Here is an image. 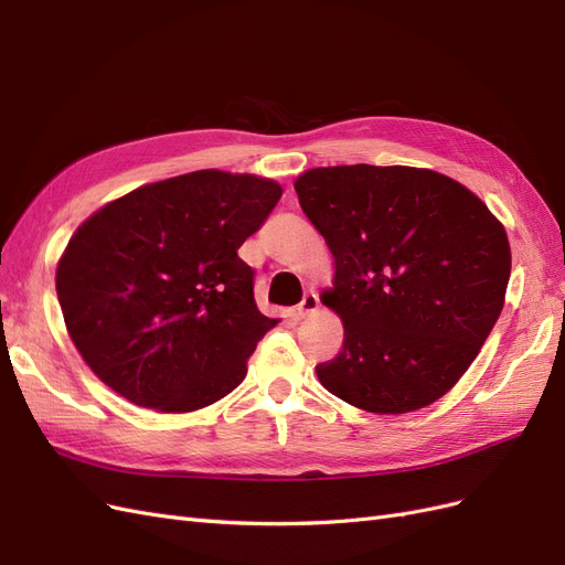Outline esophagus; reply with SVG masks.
I'll use <instances>...</instances> for the list:
<instances>
[{
  "mask_svg": "<svg viewBox=\"0 0 565 565\" xmlns=\"http://www.w3.org/2000/svg\"><path fill=\"white\" fill-rule=\"evenodd\" d=\"M318 303H320V299H318V295H316V292H306V295H303V299H301V303L297 306V313H299V318H309V316H313V313L318 311Z\"/></svg>",
  "mask_w": 565,
  "mask_h": 565,
  "instance_id": "obj_1",
  "label": "esophagus"
}]
</instances>
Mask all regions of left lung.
Here are the masks:
<instances>
[{
	"label": "left lung",
	"mask_w": 565,
	"mask_h": 565,
	"mask_svg": "<svg viewBox=\"0 0 565 565\" xmlns=\"http://www.w3.org/2000/svg\"><path fill=\"white\" fill-rule=\"evenodd\" d=\"M295 191L334 256L320 301L344 322V347L316 365L320 384L377 415L446 396L502 313L504 226L469 188L431 169L316 167Z\"/></svg>",
	"instance_id": "1"
}]
</instances>
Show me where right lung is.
I'll use <instances>...</instances> for the list:
<instances>
[{"instance_id":"1","label":"right lung","mask_w":565,"mask_h":565,"mask_svg":"<svg viewBox=\"0 0 565 565\" xmlns=\"http://www.w3.org/2000/svg\"><path fill=\"white\" fill-rule=\"evenodd\" d=\"M280 183L218 169L108 202L75 231L56 268L67 334L96 377L134 405L193 413L241 384L276 328L237 256Z\"/></svg>"}]
</instances>
